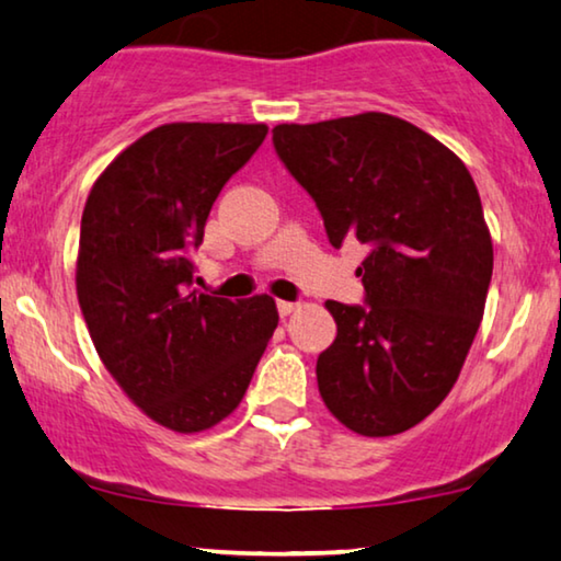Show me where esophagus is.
I'll return each instance as SVG.
<instances>
[{
  "label": "esophagus",
  "instance_id": "esophagus-1",
  "mask_svg": "<svg viewBox=\"0 0 561 561\" xmlns=\"http://www.w3.org/2000/svg\"><path fill=\"white\" fill-rule=\"evenodd\" d=\"M275 306H278L280 317H288V313H294L298 309V304H294V301H278Z\"/></svg>",
  "mask_w": 561,
  "mask_h": 561
}]
</instances>
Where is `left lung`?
Listing matches in <instances>:
<instances>
[{
	"label": "left lung",
	"mask_w": 561,
	"mask_h": 561,
	"mask_svg": "<svg viewBox=\"0 0 561 561\" xmlns=\"http://www.w3.org/2000/svg\"><path fill=\"white\" fill-rule=\"evenodd\" d=\"M273 148L332 248L367 244L365 304L327 301L336 340L317 359L319 393L352 432L401 434L447 398L485 311L493 242L472 175L380 112L278 125Z\"/></svg>",
	"instance_id": "left-lung-1"
}]
</instances>
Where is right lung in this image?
I'll return each instance as SVG.
<instances>
[{
  "label": "right lung",
  "instance_id": "add662e5",
  "mask_svg": "<svg viewBox=\"0 0 561 561\" xmlns=\"http://www.w3.org/2000/svg\"><path fill=\"white\" fill-rule=\"evenodd\" d=\"M265 125L173 122L114 158L83 206L76 290L122 390L173 432H204L240 405L278 327L271 296L194 288L191 255L225 183Z\"/></svg>",
  "mask_w": 561,
  "mask_h": 561
}]
</instances>
